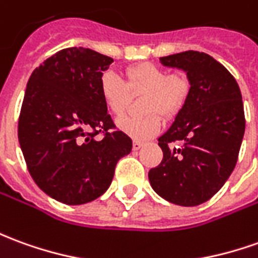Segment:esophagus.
Here are the masks:
<instances>
[{
  "mask_svg": "<svg viewBox=\"0 0 258 258\" xmlns=\"http://www.w3.org/2000/svg\"><path fill=\"white\" fill-rule=\"evenodd\" d=\"M144 147V142H141V141H134L133 142V149H134V151H138V149H140V148H142Z\"/></svg>",
  "mask_w": 258,
  "mask_h": 258,
  "instance_id": "1",
  "label": "esophagus"
}]
</instances>
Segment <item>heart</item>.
<instances>
[{"label":"heart","instance_id":"1","mask_svg":"<svg viewBox=\"0 0 258 258\" xmlns=\"http://www.w3.org/2000/svg\"><path fill=\"white\" fill-rule=\"evenodd\" d=\"M124 82L116 73L104 71L99 79V89L106 107L114 116L127 110L131 95L145 96L141 100V117H123L117 127L134 140H148L162 128V117L172 118L181 107L191 91V82L184 73L169 74L160 67L144 62L130 67Z\"/></svg>","mask_w":258,"mask_h":258}]
</instances>
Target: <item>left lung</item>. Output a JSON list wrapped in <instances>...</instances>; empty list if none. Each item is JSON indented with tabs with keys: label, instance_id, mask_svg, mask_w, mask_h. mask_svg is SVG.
<instances>
[{
	"label": "left lung",
	"instance_id": "obj_1",
	"mask_svg": "<svg viewBox=\"0 0 258 258\" xmlns=\"http://www.w3.org/2000/svg\"><path fill=\"white\" fill-rule=\"evenodd\" d=\"M159 61L185 71L191 91L158 140L163 159L148 177L169 203L196 207L214 197L235 169L246 125L242 93L233 75L208 54L190 50Z\"/></svg>",
	"mask_w": 258,
	"mask_h": 258
}]
</instances>
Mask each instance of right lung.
Listing matches in <instances>:
<instances>
[{
  "mask_svg": "<svg viewBox=\"0 0 258 258\" xmlns=\"http://www.w3.org/2000/svg\"><path fill=\"white\" fill-rule=\"evenodd\" d=\"M111 62V57L91 48H64L29 78L18 123L21 149L36 184L64 204L100 197L117 162L133 149L99 89L100 75Z\"/></svg>",
  "mask_w": 258,
  "mask_h": 258,
  "instance_id": "obj_1",
  "label": "right lung"
}]
</instances>
